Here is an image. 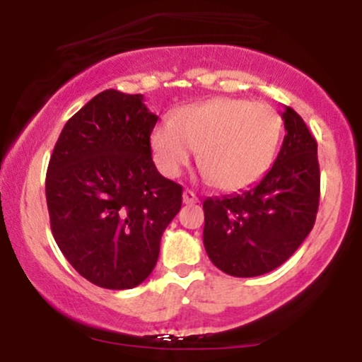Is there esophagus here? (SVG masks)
<instances>
[{
	"label": "esophagus",
	"instance_id": "esophagus-1",
	"mask_svg": "<svg viewBox=\"0 0 362 362\" xmlns=\"http://www.w3.org/2000/svg\"><path fill=\"white\" fill-rule=\"evenodd\" d=\"M195 202H199V197L195 195L192 190H184V204H195Z\"/></svg>",
	"mask_w": 362,
	"mask_h": 362
}]
</instances>
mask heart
Returning <instances> with one entry per match:
<instances>
[{"mask_svg":"<svg viewBox=\"0 0 362 362\" xmlns=\"http://www.w3.org/2000/svg\"><path fill=\"white\" fill-rule=\"evenodd\" d=\"M281 138V117L269 103L213 98L189 105L151 132L158 170L175 178L199 151L206 177L221 190L252 185L267 172Z\"/></svg>","mask_w":362,"mask_h":362,"instance_id":"b5f03b06","label":"heart"}]
</instances>
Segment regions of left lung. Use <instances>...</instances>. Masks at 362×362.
Masks as SVG:
<instances>
[{
    "instance_id": "left-lung-1",
    "label": "left lung",
    "mask_w": 362,
    "mask_h": 362,
    "mask_svg": "<svg viewBox=\"0 0 362 362\" xmlns=\"http://www.w3.org/2000/svg\"><path fill=\"white\" fill-rule=\"evenodd\" d=\"M286 136L272 168L247 190L204 201V248L219 271L255 277L284 264L317 219V141L291 107L281 114Z\"/></svg>"
}]
</instances>
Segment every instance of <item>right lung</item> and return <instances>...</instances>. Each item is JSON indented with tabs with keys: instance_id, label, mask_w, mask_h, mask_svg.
<instances>
[{
	"instance_id": "right-lung-1",
	"label": "right lung",
	"mask_w": 362,
	"mask_h": 362,
	"mask_svg": "<svg viewBox=\"0 0 362 362\" xmlns=\"http://www.w3.org/2000/svg\"><path fill=\"white\" fill-rule=\"evenodd\" d=\"M158 117L143 95L98 93L66 122L45 177L51 230L80 276L131 289L155 269L182 187L158 172L149 136Z\"/></svg>"
}]
</instances>
